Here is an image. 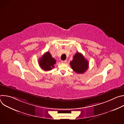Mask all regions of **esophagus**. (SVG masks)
I'll use <instances>...</instances> for the list:
<instances>
[{"mask_svg":"<svg viewBox=\"0 0 124 124\" xmlns=\"http://www.w3.org/2000/svg\"><path fill=\"white\" fill-rule=\"evenodd\" d=\"M61 62L62 63H66L67 62V60H64V61H62Z\"/></svg>","mask_w":124,"mask_h":124,"instance_id":"34e87169","label":"esophagus"}]
</instances>
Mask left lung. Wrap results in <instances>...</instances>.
<instances>
[{"mask_svg":"<svg viewBox=\"0 0 124 124\" xmlns=\"http://www.w3.org/2000/svg\"><path fill=\"white\" fill-rule=\"evenodd\" d=\"M70 65L74 72L78 74H83L88 68L89 63L80 53L77 52L70 62Z\"/></svg>","mask_w":124,"mask_h":124,"instance_id":"1","label":"left lung"}]
</instances>
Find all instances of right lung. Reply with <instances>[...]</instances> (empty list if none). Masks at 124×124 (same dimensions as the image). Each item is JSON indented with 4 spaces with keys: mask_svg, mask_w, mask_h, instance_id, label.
Listing matches in <instances>:
<instances>
[{
    "mask_svg": "<svg viewBox=\"0 0 124 124\" xmlns=\"http://www.w3.org/2000/svg\"><path fill=\"white\" fill-rule=\"evenodd\" d=\"M56 62V60L51 56L48 51L46 52L39 60V64L40 67L46 71L51 70L52 68H54Z\"/></svg>",
    "mask_w": 124,
    "mask_h": 124,
    "instance_id": "right-lung-1",
    "label": "right lung"
}]
</instances>
